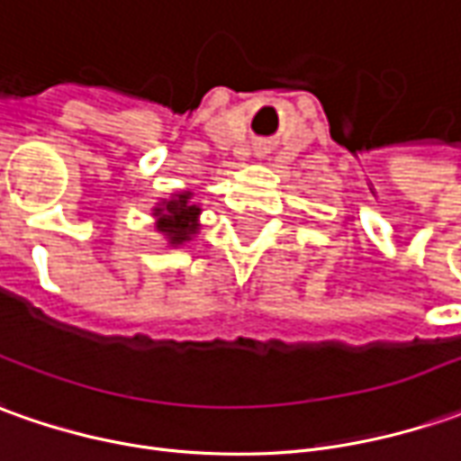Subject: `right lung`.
<instances>
[{
	"label": "right lung",
	"instance_id": "add662e5",
	"mask_svg": "<svg viewBox=\"0 0 461 461\" xmlns=\"http://www.w3.org/2000/svg\"><path fill=\"white\" fill-rule=\"evenodd\" d=\"M197 205H190V193L177 194V200H169L165 208L157 210L159 230L169 238V243H185L197 230Z\"/></svg>",
	"mask_w": 461,
	"mask_h": 461
}]
</instances>
